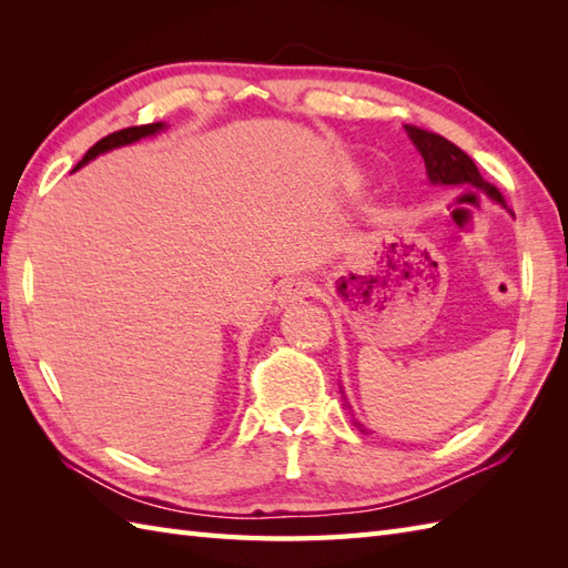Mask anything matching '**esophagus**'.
<instances>
[{"instance_id": "obj_1", "label": "esophagus", "mask_w": 568, "mask_h": 568, "mask_svg": "<svg viewBox=\"0 0 568 568\" xmlns=\"http://www.w3.org/2000/svg\"><path fill=\"white\" fill-rule=\"evenodd\" d=\"M310 293H312V283L307 277H291V281L283 283L281 293H277V303L291 305V303H297V300H305Z\"/></svg>"}]
</instances>
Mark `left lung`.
Returning <instances> with one entry per match:
<instances>
[{
    "mask_svg": "<svg viewBox=\"0 0 568 568\" xmlns=\"http://www.w3.org/2000/svg\"><path fill=\"white\" fill-rule=\"evenodd\" d=\"M407 134L413 139V143L417 146V151L422 153V159H425V168H427V175L434 185H474L486 190L493 200L503 202L500 190L496 185H490L484 180V175L478 173L476 163L468 159V155L452 143L449 139H444L439 134H434V131L427 129H419L407 124ZM356 427L361 432H366L364 425Z\"/></svg>",
    "mask_w": 568,
    "mask_h": 568,
    "instance_id": "8db88e82",
    "label": "left lung"
}]
</instances>
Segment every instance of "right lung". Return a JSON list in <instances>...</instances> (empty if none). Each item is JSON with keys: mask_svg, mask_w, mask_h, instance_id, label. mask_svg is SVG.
<instances>
[{"mask_svg": "<svg viewBox=\"0 0 568 568\" xmlns=\"http://www.w3.org/2000/svg\"><path fill=\"white\" fill-rule=\"evenodd\" d=\"M161 129H163V124L155 122V124L129 126V129H122V131H114V134L100 139L88 153H84V159L75 165V171H78V168H82L84 163H90V161L94 159V155H100V153L110 151V149H116V146H126V143H134V141L143 139V136H151V134H155V131H161Z\"/></svg>", "mask_w": 568, "mask_h": 568, "instance_id": "add662e5", "label": "right lung"}]
</instances>
